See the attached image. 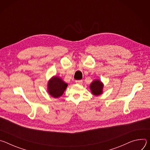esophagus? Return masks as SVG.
I'll return each instance as SVG.
<instances>
[{
  "instance_id": "obj_1",
  "label": "esophagus",
  "mask_w": 150,
  "mask_h": 150,
  "mask_svg": "<svg viewBox=\"0 0 150 150\" xmlns=\"http://www.w3.org/2000/svg\"><path fill=\"white\" fill-rule=\"evenodd\" d=\"M75 82L77 84H82V80H76V81H75Z\"/></svg>"
}]
</instances>
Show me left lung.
Listing matches in <instances>:
<instances>
[{"mask_svg": "<svg viewBox=\"0 0 150 150\" xmlns=\"http://www.w3.org/2000/svg\"><path fill=\"white\" fill-rule=\"evenodd\" d=\"M90 87L92 93L95 96H99L103 93V84L98 79L94 81L91 83Z\"/></svg>", "mask_w": 150, "mask_h": 150, "instance_id": "8db88e82", "label": "left lung"}]
</instances>
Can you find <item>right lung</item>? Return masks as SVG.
I'll use <instances>...</instances> for the list:
<instances>
[{
    "mask_svg": "<svg viewBox=\"0 0 150 150\" xmlns=\"http://www.w3.org/2000/svg\"><path fill=\"white\" fill-rule=\"evenodd\" d=\"M68 86V84L60 78L54 76L48 83V92L54 98L60 97Z\"/></svg>",
    "mask_w": 150,
    "mask_h": 150,
    "instance_id": "right-lung-1",
    "label": "right lung"
}]
</instances>
